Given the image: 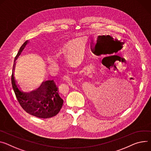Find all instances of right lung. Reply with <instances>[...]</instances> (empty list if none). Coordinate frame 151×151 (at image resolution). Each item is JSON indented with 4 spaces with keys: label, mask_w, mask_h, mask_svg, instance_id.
Masks as SVG:
<instances>
[{
    "label": "right lung",
    "mask_w": 151,
    "mask_h": 151,
    "mask_svg": "<svg viewBox=\"0 0 151 151\" xmlns=\"http://www.w3.org/2000/svg\"><path fill=\"white\" fill-rule=\"evenodd\" d=\"M28 42V40H26L22 45L16 59L20 55ZM50 81L49 86L50 87H47L46 91L40 94H34V96H32L30 93L22 92L19 89L14 79V75H12L11 83L16 98L27 113L37 117L47 119L56 116L60 112L63 104V100L61 98L58 86L53 81Z\"/></svg>",
    "instance_id": "add662e5"
}]
</instances>
